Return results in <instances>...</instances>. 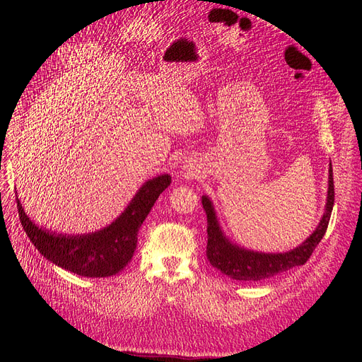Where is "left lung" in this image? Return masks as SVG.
I'll return each mask as SVG.
<instances>
[{
    "label": "left lung",
    "instance_id": "8db88e82",
    "mask_svg": "<svg viewBox=\"0 0 362 362\" xmlns=\"http://www.w3.org/2000/svg\"><path fill=\"white\" fill-rule=\"evenodd\" d=\"M334 204V185L332 161L329 164V189L326 208L315 230L296 248L286 252H259L246 250L243 246L233 243L227 238L218 223L213 201L206 195L202 197V206L206 213V258L213 267L233 280L259 281L273 277L279 273L288 272L298 265H303L311 257L315 246L325 236L330 221Z\"/></svg>",
    "mask_w": 362,
    "mask_h": 362
}]
</instances>
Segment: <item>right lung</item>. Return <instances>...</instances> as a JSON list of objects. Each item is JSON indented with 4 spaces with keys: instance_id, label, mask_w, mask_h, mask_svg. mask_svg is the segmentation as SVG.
<instances>
[{
    "instance_id": "1",
    "label": "right lung",
    "mask_w": 362,
    "mask_h": 362,
    "mask_svg": "<svg viewBox=\"0 0 362 362\" xmlns=\"http://www.w3.org/2000/svg\"><path fill=\"white\" fill-rule=\"evenodd\" d=\"M171 176L146 180L124 211L111 224L92 233H57L35 224L16 197L18 217L35 248L48 261L83 277H110L122 272L136 250L138 232L160 194L170 186Z\"/></svg>"
}]
</instances>
